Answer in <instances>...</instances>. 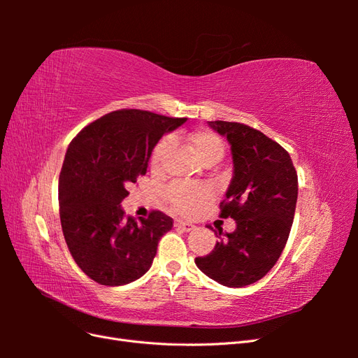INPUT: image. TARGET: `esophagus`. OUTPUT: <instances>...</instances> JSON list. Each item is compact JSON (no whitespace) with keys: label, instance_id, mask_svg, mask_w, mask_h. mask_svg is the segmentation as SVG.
<instances>
[{"label":"esophagus","instance_id":"esophagus-1","mask_svg":"<svg viewBox=\"0 0 358 358\" xmlns=\"http://www.w3.org/2000/svg\"><path fill=\"white\" fill-rule=\"evenodd\" d=\"M175 227H176V229H180L182 231H191V230L196 229V225H194V224L187 222V221H179V220L175 221Z\"/></svg>","mask_w":358,"mask_h":358}]
</instances>
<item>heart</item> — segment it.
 <instances>
[{"mask_svg": "<svg viewBox=\"0 0 358 358\" xmlns=\"http://www.w3.org/2000/svg\"><path fill=\"white\" fill-rule=\"evenodd\" d=\"M187 142L203 164L215 166L225 155V142L210 129L200 128L187 136ZM173 148V137H162L155 145L150 155V170L155 175L164 170L167 158ZM210 191L201 185H185V183H171L164 192L162 199L167 203L170 210L178 215L189 216L196 213L200 208L210 200Z\"/></svg>", "mask_w": 358, "mask_h": 358, "instance_id": "b5f03b06", "label": "heart"}]
</instances>
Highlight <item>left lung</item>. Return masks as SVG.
I'll list each match as a JSON object with an SVG mask.
<instances>
[{"label": "left lung", "mask_w": 358, "mask_h": 358, "mask_svg": "<svg viewBox=\"0 0 358 358\" xmlns=\"http://www.w3.org/2000/svg\"><path fill=\"white\" fill-rule=\"evenodd\" d=\"M209 125L231 145L234 176L220 216L237 227L196 264L221 285L239 288L264 278L284 251L296 212L297 171L287 150L258 129L227 121Z\"/></svg>", "instance_id": "obj_1"}]
</instances>
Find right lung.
<instances>
[{"label": "right lung", "instance_id": "obj_1", "mask_svg": "<svg viewBox=\"0 0 358 358\" xmlns=\"http://www.w3.org/2000/svg\"><path fill=\"white\" fill-rule=\"evenodd\" d=\"M187 121L148 110L122 109L86 125L69 145L59 173V218L69 251L85 275L117 287L143 276L173 220L152 210L137 222L121 201L146 175L164 133Z\"/></svg>", "mask_w": 358, "mask_h": 358}]
</instances>
